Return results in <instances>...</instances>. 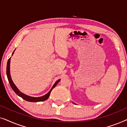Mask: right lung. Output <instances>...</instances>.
I'll list each match as a JSON object with an SVG mask.
<instances>
[{"label": "right lung", "instance_id": "right-lung-1", "mask_svg": "<svg viewBox=\"0 0 127 127\" xmlns=\"http://www.w3.org/2000/svg\"><path fill=\"white\" fill-rule=\"evenodd\" d=\"M10 58L8 59V60L7 61V69H6L7 76L8 80V81H9L10 86H11L12 89L13 90V91L17 94V95H18V96L21 97L22 99H24V100H27V101L32 102H36L44 101V100H47L48 98V97L50 96V93H51V91H52V90H53V88L57 86V84H58L59 81H60V80H58V81H57L56 82H55V84H54V86H53V87H52L51 90H50V91L48 92V93L46 95H44V96H40V97H37V98H34V97H31V96H28V95H25V94H24L23 93H21V92L18 90V88H17V87L15 86V84H14L13 81H12L11 76H10Z\"/></svg>", "mask_w": 127, "mask_h": 127}]
</instances>
